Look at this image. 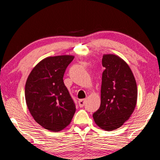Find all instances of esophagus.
Returning a JSON list of instances; mask_svg holds the SVG:
<instances>
[{
  "instance_id": "34e87169",
  "label": "esophagus",
  "mask_w": 160,
  "mask_h": 160,
  "mask_svg": "<svg viewBox=\"0 0 160 160\" xmlns=\"http://www.w3.org/2000/svg\"><path fill=\"white\" fill-rule=\"evenodd\" d=\"M85 104V99H82L78 100V106L79 107H83Z\"/></svg>"
}]
</instances>
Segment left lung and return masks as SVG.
Here are the masks:
<instances>
[{"label": "left lung", "instance_id": "8db88e82", "mask_svg": "<svg viewBox=\"0 0 160 160\" xmlns=\"http://www.w3.org/2000/svg\"><path fill=\"white\" fill-rule=\"evenodd\" d=\"M100 106L93 113L96 124L111 131L128 121L137 103L138 89L135 77L125 61L112 54H103Z\"/></svg>", "mask_w": 160, "mask_h": 160}]
</instances>
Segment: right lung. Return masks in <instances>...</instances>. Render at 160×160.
<instances>
[{
  "label": "right lung",
  "instance_id": "right-lung-1",
  "mask_svg": "<svg viewBox=\"0 0 160 160\" xmlns=\"http://www.w3.org/2000/svg\"><path fill=\"white\" fill-rule=\"evenodd\" d=\"M74 56L48 57L28 76L25 100L37 123L52 132H60L71 123L76 106L63 82V76Z\"/></svg>",
  "mask_w": 160,
  "mask_h": 160
}]
</instances>
